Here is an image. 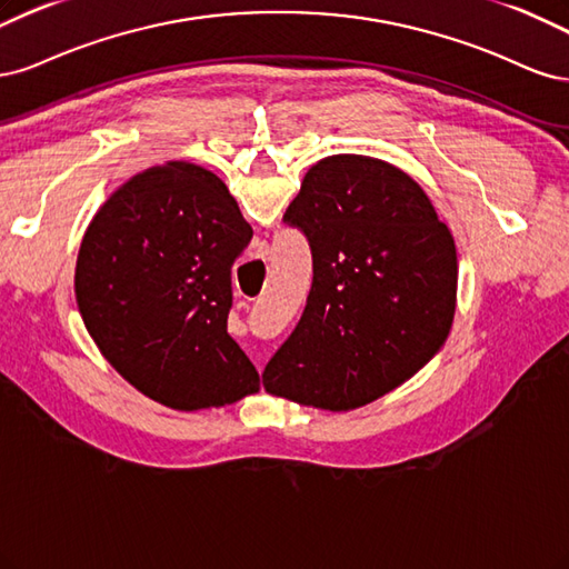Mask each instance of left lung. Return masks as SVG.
I'll return each instance as SVG.
<instances>
[{
    "mask_svg": "<svg viewBox=\"0 0 569 569\" xmlns=\"http://www.w3.org/2000/svg\"><path fill=\"white\" fill-rule=\"evenodd\" d=\"M283 222L305 233L311 288L262 385L298 405L347 411L411 378L445 345L456 246L416 181L369 156L319 160Z\"/></svg>",
    "mask_w": 569,
    "mask_h": 569,
    "instance_id": "8db88e82",
    "label": "left lung"
}]
</instances>
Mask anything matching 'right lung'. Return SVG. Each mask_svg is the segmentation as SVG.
Returning <instances> with one entry per match:
<instances>
[{"label": "right lung", "instance_id": "1", "mask_svg": "<svg viewBox=\"0 0 569 569\" xmlns=\"http://www.w3.org/2000/svg\"><path fill=\"white\" fill-rule=\"evenodd\" d=\"M250 238L224 181L191 162L134 174L91 219L78 307L101 355L139 392L196 411L260 390L227 333L231 267Z\"/></svg>", "mask_w": 569, "mask_h": 569}]
</instances>
